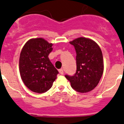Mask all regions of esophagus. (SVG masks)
Wrapping results in <instances>:
<instances>
[{
    "label": "esophagus",
    "instance_id": "34e87169",
    "mask_svg": "<svg viewBox=\"0 0 124 124\" xmlns=\"http://www.w3.org/2000/svg\"><path fill=\"white\" fill-rule=\"evenodd\" d=\"M59 73H61V75H63V69H59Z\"/></svg>",
    "mask_w": 124,
    "mask_h": 124
}]
</instances>
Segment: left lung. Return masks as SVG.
I'll return each mask as SVG.
<instances>
[{"mask_svg": "<svg viewBox=\"0 0 124 124\" xmlns=\"http://www.w3.org/2000/svg\"><path fill=\"white\" fill-rule=\"evenodd\" d=\"M70 43L77 54V70L73 75L65 77L76 91L89 92L98 85L103 73L102 51L97 43L85 38H78Z\"/></svg>", "mask_w": 124, "mask_h": 124, "instance_id": "8db88e82", "label": "left lung"}]
</instances>
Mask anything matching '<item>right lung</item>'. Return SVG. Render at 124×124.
Instances as JSON below:
<instances>
[{"label":"right lung","mask_w":124,"mask_h":124,"mask_svg":"<svg viewBox=\"0 0 124 124\" xmlns=\"http://www.w3.org/2000/svg\"><path fill=\"white\" fill-rule=\"evenodd\" d=\"M52 44L43 38L31 39L24 44L19 61L23 83L30 90L43 93L52 87L59 73L48 57Z\"/></svg>","instance_id":"right-lung-1"}]
</instances>
